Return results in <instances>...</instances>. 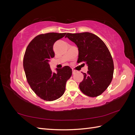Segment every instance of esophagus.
<instances>
[{"mask_svg": "<svg viewBox=\"0 0 135 135\" xmlns=\"http://www.w3.org/2000/svg\"><path fill=\"white\" fill-rule=\"evenodd\" d=\"M72 72H73V74H75V73L76 71L74 70H72Z\"/></svg>", "mask_w": 135, "mask_h": 135, "instance_id": "obj_1", "label": "esophagus"}]
</instances>
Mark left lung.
<instances>
[{"mask_svg": "<svg viewBox=\"0 0 135 135\" xmlns=\"http://www.w3.org/2000/svg\"><path fill=\"white\" fill-rule=\"evenodd\" d=\"M68 38L78 48V63L84 62L88 71L83 73L79 84L84 95L94 97L101 95L109 87L114 73L113 58L107 46L99 37L88 32L67 33Z\"/></svg>", "mask_w": 135, "mask_h": 135, "instance_id": "1", "label": "left lung"}]
</instances>
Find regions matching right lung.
<instances>
[{
    "instance_id": "obj_1",
    "label": "right lung",
    "mask_w": 135,
    "mask_h": 135,
    "mask_svg": "<svg viewBox=\"0 0 135 135\" xmlns=\"http://www.w3.org/2000/svg\"><path fill=\"white\" fill-rule=\"evenodd\" d=\"M66 34L38 35L28 44L24 55L23 66L27 82L36 95L44 100L52 101L62 96L66 81L72 75L71 69L68 66L56 69L57 73H53L48 63L55 56L54 43Z\"/></svg>"
}]
</instances>
